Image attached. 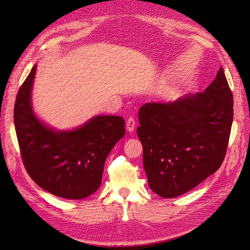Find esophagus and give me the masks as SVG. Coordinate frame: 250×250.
Here are the masks:
<instances>
[{
    "label": "esophagus",
    "instance_id": "1",
    "mask_svg": "<svg viewBox=\"0 0 250 250\" xmlns=\"http://www.w3.org/2000/svg\"><path fill=\"white\" fill-rule=\"evenodd\" d=\"M134 129H135V120L134 118L130 117V118L126 120V130L129 132H133Z\"/></svg>",
    "mask_w": 250,
    "mask_h": 250
}]
</instances>
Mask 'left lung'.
Segmentation results:
<instances>
[{
	"label": "left lung",
	"instance_id": "8db88e82",
	"mask_svg": "<svg viewBox=\"0 0 250 250\" xmlns=\"http://www.w3.org/2000/svg\"><path fill=\"white\" fill-rule=\"evenodd\" d=\"M137 136L150 189L162 198L188 192L224 161L233 120V97L224 68L204 92L139 110Z\"/></svg>",
	"mask_w": 250,
	"mask_h": 250
}]
</instances>
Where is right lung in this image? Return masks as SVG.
Returning a JSON list of instances; mask_svg holds the SVG:
<instances>
[{
	"instance_id": "right-lung-1",
	"label": "right lung",
	"mask_w": 250,
	"mask_h": 250,
	"mask_svg": "<svg viewBox=\"0 0 250 250\" xmlns=\"http://www.w3.org/2000/svg\"><path fill=\"white\" fill-rule=\"evenodd\" d=\"M36 64L16 98L14 122L26 172L41 188L64 199L81 200L99 189L104 163L124 137L120 116H94L73 130L44 124L32 107Z\"/></svg>"
}]
</instances>
